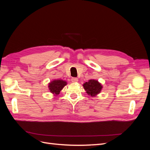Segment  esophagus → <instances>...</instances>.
<instances>
[{"label": "esophagus", "instance_id": "1", "mask_svg": "<svg viewBox=\"0 0 150 150\" xmlns=\"http://www.w3.org/2000/svg\"><path fill=\"white\" fill-rule=\"evenodd\" d=\"M71 81L72 83H76L78 81V79L76 78H71Z\"/></svg>", "mask_w": 150, "mask_h": 150}]
</instances>
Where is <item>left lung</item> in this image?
Instances as JSON below:
<instances>
[{"instance_id": "left-lung-1", "label": "left lung", "mask_w": 150, "mask_h": 150, "mask_svg": "<svg viewBox=\"0 0 150 150\" xmlns=\"http://www.w3.org/2000/svg\"><path fill=\"white\" fill-rule=\"evenodd\" d=\"M83 87L86 91V93L91 96H94L99 94L103 88L98 81L94 79H91L88 82H86L83 84Z\"/></svg>"}]
</instances>
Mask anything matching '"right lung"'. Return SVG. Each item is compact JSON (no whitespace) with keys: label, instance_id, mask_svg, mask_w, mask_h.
Here are the masks:
<instances>
[{"label":"right lung","instance_id":"obj_1","mask_svg":"<svg viewBox=\"0 0 150 150\" xmlns=\"http://www.w3.org/2000/svg\"><path fill=\"white\" fill-rule=\"evenodd\" d=\"M67 84L65 81L62 80H54L49 84V88L51 93L54 95H57L59 94L62 89Z\"/></svg>","mask_w":150,"mask_h":150}]
</instances>
